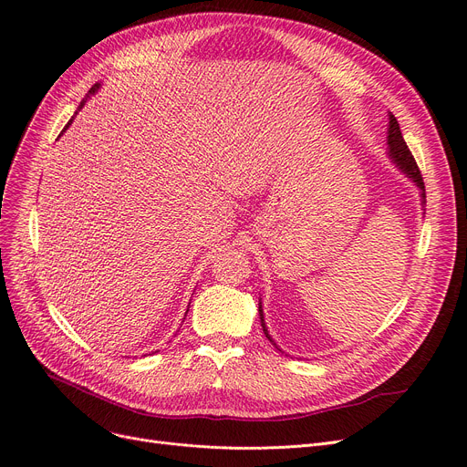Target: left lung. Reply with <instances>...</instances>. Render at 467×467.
Instances as JSON below:
<instances>
[{"mask_svg": "<svg viewBox=\"0 0 467 467\" xmlns=\"http://www.w3.org/2000/svg\"><path fill=\"white\" fill-rule=\"evenodd\" d=\"M387 145H389V157L393 159V162H397L399 169L412 180L420 192H421V202H425V185H423V178H421V172L418 169V164L414 161V155L410 153V149L402 138V132H400V126L395 119V115H389V130H387ZM258 314H260V326H263V331L268 337V341L277 348V345L274 343V339L268 335V327L265 324V314H263V305H258ZM282 350V348H277Z\"/></svg>", "mask_w": 467, "mask_h": 467, "instance_id": "obj_1", "label": "left lung"}]
</instances>
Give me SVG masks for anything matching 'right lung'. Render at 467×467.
I'll return each instance as SVG.
<instances>
[{"label": "right lung", "mask_w": 467, "mask_h": 467, "mask_svg": "<svg viewBox=\"0 0 467 467\" xmlns=\"http://www.w3.org/2000/svg\"><path fill=\"white\" fill-rule=\"evenodd\" d=\"M98 89H99V84H93V86H91V88H89V91H88V96H86V98H84V99H82V103H80V105H78V109H77V113H78V110H80V109H82V107H84V103H86V101H88V98H89V96H93V93H96V91H98ZM77 113H74V115H77ZM72 119H74V117H72ZM72 119H70V120H68V124H67V126H65V130H67V128H68V126H70V122H72ZM65 130H63V132H65Z\"/></svg>", "instance_id": "right-lung-1"}]
</instances>
